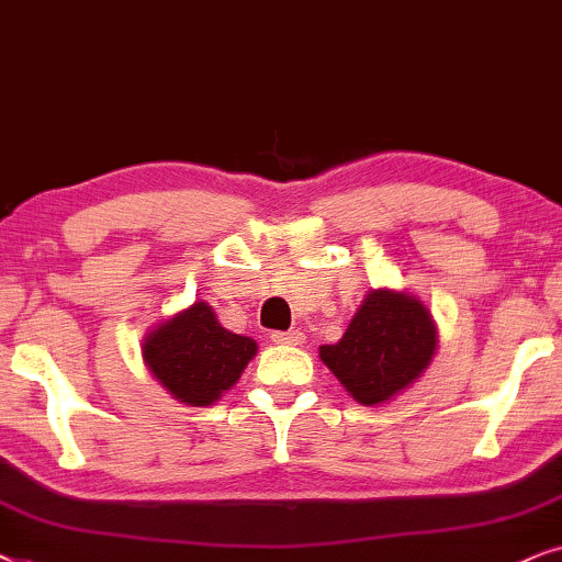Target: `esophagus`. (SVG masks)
I'll list each match as a JSON object with an SVG mask.
<instances>
[{
  "label": "esophagus",
  "instance_id": "obj_1",
  "mask_svg": "<svg viewBox=\"0 0 562 562\" xmlns=\"http://www.w3.org/2000/svg\"><path fill=\"white\" fill-rule=\"evenodd\" d=\"M303 331H297V328H293V331H272V341L274 344H303Z\"/></svg>",
  "mask_w": 562,
  "mask_h": 562
}]
</instances>
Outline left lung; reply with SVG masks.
<instances>
[{"mask_svg": "<svg viewBox=\"0 0 562 562\" xmlns=\"http://www.w3.org/2000/svg\"><path fill=\"white\" fill-rule=\"evenodd\" d=\"M437 349V326L418 297L370 290L336 344L318 349L321 362L362 406H380L414 385Z\"/></svg>", "mask_w": 562, "mask_h": 562, "instance_id": "left-lung-1", "label": "left lung"}]
</instances>
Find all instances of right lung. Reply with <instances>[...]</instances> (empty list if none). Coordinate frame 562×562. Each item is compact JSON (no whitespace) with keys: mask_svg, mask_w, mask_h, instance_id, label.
Masks as SVG:
<instances>
[{"mask_svg":"<svg viewBox=\"0 0 562 562\" xmlns=\"http://www.w3.org/2000/svg\"><path fill=\"white\" fill-rule=\"evenodd\" d=\"M257 341L223 328L205 301L192 303L146 334L144 362L187 406H213L241 378Z\"/></svg>","mask_w":562,"mask_h":562,"instance_id":"add662e5","label":"right lung"}]
</instances>
